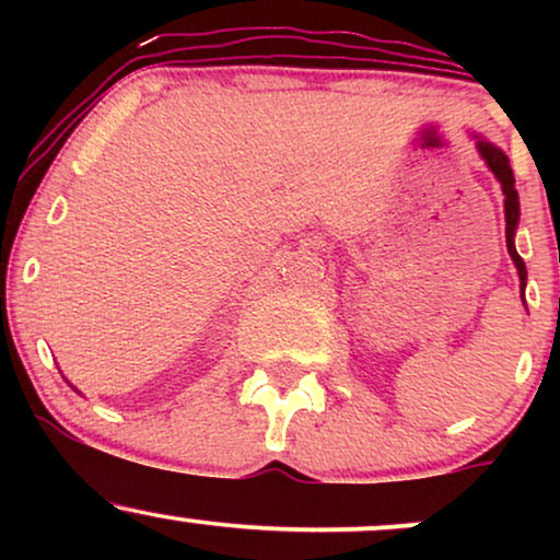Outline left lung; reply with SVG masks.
Returning a JSON list of instances; mask_svg holds the SVG:
<instances>
[{"label":"left lung","instance_id":"8db88e82","mask_svg":"<svg viewBox=\"0 0 560 560\" xmlns=\"http://www.w3.org/2000/svg\"><path fill=\"white\" fill-rule=\"evenodd\" d=\"M471 137L477 139V150L481 160H485L487 168L492 171V176L500 182V189H503V208H505V247H508V255H511L513 266H516L518 271V281H522V300H524V289H526V266L522 260V255L516 253V229H518V215H522V208H518V191H516V178H513V171H511V163H508V155L500 147H494L492 141L481 139L479 133L471 131ZM526 305V302H524Z\"/></svg>","mask_w":560,"mask_h":560}]
</instances>
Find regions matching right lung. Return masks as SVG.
<instances>
[{
  "instance_id": "1",
  "label": "right lung",
  "mask_w": 560,
  "mask_h": 560,
  "mask_svg": "<svg viewBox=\"0 0 560 560\" xmlns=\"http://www.w3.org/2000/svg\"><path fill=\"white\" fill-rule=\"evenodd\" d=\"M70 387H73V384H70ZM73 389H75V387H73ZM75 392H79V389H75Z\"/></svg>"
}]
</instances>
